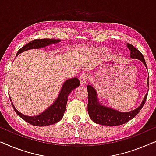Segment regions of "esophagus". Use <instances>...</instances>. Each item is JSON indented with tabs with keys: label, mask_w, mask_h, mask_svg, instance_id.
<instances>
[{
	"label": "esophagus",
	"mask_w": 156,
	"mask_h": 156,
	"mask_svg": "<svg viewBox=\"0 0 156 156\" xmlns=\"http://www.w3.org/2000/svg\"><path fill=\"white\" fill-rule=\"evenodd\" d=\"M87 80H88V75L86 73L82 74V75L80 76V83L82 84H85L87 82Z\"/></svg>",
	"instance_id": "obj_1"
}]
</instances>
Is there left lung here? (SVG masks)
Returning a JSON list of instances; mask_svg holds the SVG:
<instances>
[{
    "mask_svg": "<svg viewBox=\"0 0 156 156\" xmlns=\"http://www.w3.org/2000/svg\"><path fill=\"white\" fill-rule=\"evenodd\" d=\"M127 47L130 50V56L133 59H138L144 64L145 67L147 69V65L145 61L144 55L138 51L137 49L134 48L132 44L127 43ZM149 76L147 80V84L148 87ZM87 91H88V113L91 120L96 123L100 125L107 126H116L122 125L123 123L133 119L137 115L144 106L146 100L148 97V93L145 95L141 104L138 108L130 112H122L114 108L108 107L100 103L97 97V92L91 85H87Z\"/></svg>",
    "mask_w": 156,
    "mask_h": 156,
    "instance_id": "left-lung-1",
    "label": "left lung"
}]
</instances>
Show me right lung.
<instances>
[{
	"label": "right lung",
	"instance_id": "right-lung-1",
	"mask_svg": "<svg viewBox=\"0 0 156 156\" xmlns=\"http://www.w3.org/2000/svg\"><path fill=\"white\" fill-rule=\"evenodd\" d=\"M60 40L55 39H37L33 40V41L30 42L29 43L25 44L21 48L18 52H17V55L20 54L21 52H25L31 49H40L43 48L44 47L50 45L52 44H56L60 42ZM80 82L76 77H74L69 80H66L63 83L61 90L57 97V99L55 100L52 105L42 112L41 114L37 115V116H30L23 114L22 113L19 112L18 110L15 108V106L11 102L12 107H13L15 112L19 116L21 117L23 120L26 122L30 123L36 126H46L52 124H55L62 119L65 114L66 106H67V97L69 93L72 90H74L76 87L80 86ZM11 101V99L10 98Z\"/></svg>",
	"mask_w": 156,
	"mask_h": 156
}]
</instances>
